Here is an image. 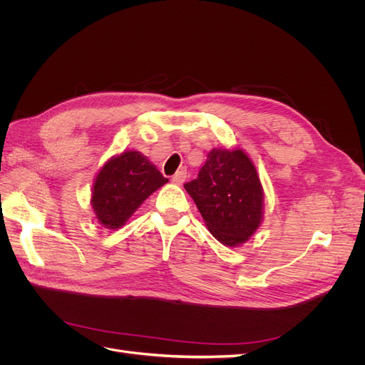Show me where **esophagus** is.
Returning <instances> with one entry per match:
<instances>
[{"label":"esophagus","mask_w":365,"mask_h":365,"mask_svg":"<svg viewBox=\"0 0 365 365\" xmlns=\"http://www.w3.org/2000/svg\"><path fill=\"white\" fill-rule=\"evenodd\" d=\"M187 178V172L185 170H178L172 176V182L176 185H181Z\"/></svg>","instance_id":"1"}]
</instances>
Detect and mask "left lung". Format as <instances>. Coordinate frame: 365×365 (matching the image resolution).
Listing matches in <instances>:
<instances>
[{
  "label": "left lung",
  "mask_w": 365,
  "mask_h": 365,
  "mask_svg": "<svg viewBox=\"0 0 365 365\" xmlns=\"http://www.w3.org/2000/svg\"><path fill=\"white\" fill-rule=\"evenodd\" d=\"M220 244L239 247L263 220V187L256 165L240 148H215L197 178L184 184Z\"/></svg>",
  "instance_id": "left-lung-1"
}]
</instances>
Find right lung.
<instances>
[{"instance_id": "obj_1", "label": "right lung", "mask_w": 365, "mask_h": 365, "mask_svg": "<svg viewBox=\"0 0 365 365\" xmlns=\"http://www.w3.org/2000/svg\"><path fill=\"white\" fill-rule=\"evenodd\" d=\"M169 180L138 150L109 158L97 172L91 207L97 222L108 230L123 227L148 197Z\"/></svg>"}]
</instances>
